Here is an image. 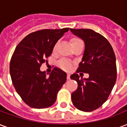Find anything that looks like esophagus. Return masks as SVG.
I'll return each instance as SVG.
<instances>
[{
  "label": "esophagus",
  "mask_w": 127,
  "mask_h": 127,
  "mask_svg": "<svg viewBox=\"0 0 127 127\" xmlns=\"http://www.w3.org/2000/svg\"><path fill=\"white\" fill-rule=\"evenodd\" d=\"M66 79L67 80H70V74L69 73H67V75H66Z\"/></svg>",
  "instance_id": "esophagus-1"
}]
</instances>
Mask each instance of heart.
<instances>
[{"label":"heart","mask_w":127,"mask_h":127,"mask_svg":"<svg viewBox=\"0 0 127 127\" xmlns=\"http://www.w3.org/2000/svg\"><path fill=\"white\" fill-rule=\"evenodd\" d=\"M71 43L72 46H74V45H76L83 43V41L81 39H79V38H73L71 40ZM58 66H60L61 68H62V69H64V70H69V69L71 68V64L70 63L69 61H66V60H61L58 63Z\"/></svg>","instance_id":"b5f03b06"}]
</instances>
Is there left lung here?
<instances>
[{
    "label": "left lung",
    "instance_id": "1",
    "mask_svg": "<svg viewBox=\"0 0 127 127\" xmlns=\"http://www.w3.org/2000/svg\"><path fill=\"white\" fill-rule=\"evenodd\" d=\"M75 35L84 40L85 50L76 73L71 75L77 82V90L71 94L73 104L83 112H92L107 100L117 78L116 56L106 38L91 29H73ZM89 74L84 80L77 74Z\"/></svg>",
    "mask_w": 127,
    "mask_h": 127
}]
</instances>
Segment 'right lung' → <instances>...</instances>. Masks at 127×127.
<instances>
[{
    "instance_id": "right-lung-1",
    "label": "right lung",
    "mask_w": 127,
    "mask_h": 127,
    "mask_svg": "<svg viewBox=\"0 0 127 127\" xmlns=\"http://www.w3.org/2000/svg\"><path fill=\"white\" fill-rule=\"evenodd\" d=\"M69 30H39L25 36L15 47L9 66L12 83L24 102L32 108L52 105L66 82V73L61 69L54 67L47 77L40 67L51 56L58 39Z\"/></svg>"
}]
</instances>
